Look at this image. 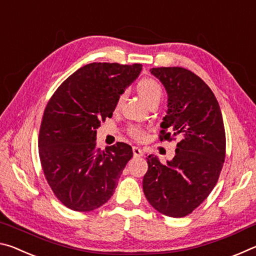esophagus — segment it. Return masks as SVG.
Listing matches in <instances>:
<instances>
[{
    "mask_svg": "<svg viewBox=\"0 0 256 256\" xmlns=\"http://www.w3.org/2000/svg\"><path fill=\"white\" fill-rule=\"evenodd\" d=\"M133 154L134 157H142L144 156V151L140 148H138V146H133Z\"/></svg>",
    "mask_w": 256,
    "mask_h": 256,
    "instance_id": "obj_1",
    "label": "esophagus"
}]
</instances>
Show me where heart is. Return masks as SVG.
<instances>
[{
	"instance_id": "b5f03b06",
	"label": "heart",
	"mask_w": 256,
	"mask_h": 256,
	"mask_svg": "<svg viewBox=\"0 0 256 256\" xmlns=\"http://www.w3.org/2000/svg\"><path fill=\"white\" fill-rule=\"evenodd\" d=\"M138 94L146 105L150 102L158 100L160 102L162 96V89L157 81L154 79H142L138 84ZM130 133L138 140H142L144 138V131L140 128L133 126L130 128Z\"/></svg>"
}]
</instances>
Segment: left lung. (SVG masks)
Returning a JSON list of instances; mask_svg holds the SVG:
<instances>
[{
    "instance_id": "1",
    "label": "left lung",
    "mask_w": 256,
    "mask_h": 256,
    "mask_svg": "<svg viewBox=\"0 0 256 256\" xmlns=\"http://www.w3.org/2000/svg\"><path fill=\"white\" fill-rule=\"evenodd\" d=\"M167 92L160 141L178 138L175 157L166 164L146 158V200L164 216L180 218L206 200L216 184L226 154L222 114L214 92L201 78L183 68L150 70Z\"/></svg>"
}]
</instances>
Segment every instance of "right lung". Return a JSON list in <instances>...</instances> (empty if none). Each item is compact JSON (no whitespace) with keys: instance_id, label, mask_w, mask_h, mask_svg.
I'll return each mask as SVG.
<instances>
[{"instance_id":"add662e5","label":"right lung","mask_w":256,"mask_h":256,"mask_svg":"<svg viewBox=\"0 0 256 256\" xmlns=\"http://www.w3.org/2000/svg\"><path fill=\"white\" fill-rule=\"evenodd\" d=\"M141 70V64H86L68 76L47 104L40 158L47 183L68 209L92 211L114 194L133 151L124 142L98 149L97 128L112 118L120 94Z\"/></svg>"}]
</instances>
